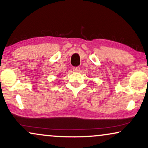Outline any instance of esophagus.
Segmentation results:
<instances>
[{
  "mask_svg": "<svg viewBox=\"0 0 148 148\" xmlns=\"http://www.w3.org/2000/svg\"><path fill=\"white\" fill-rule=\"evenodd\" d=\"M73 69L75 72H78L80 70V68L79 66H76V67H73Z\"/></svg>",
  "mask_w": 148,
  "mask_h": 148,
  "instance_id": "esophagus-1",
  "label": "esophagus"
}]
</instances>
